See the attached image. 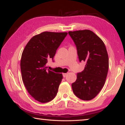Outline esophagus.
Segmentation results:
<instances>
[{
  "label": "esophagus",
  "instance_id": "1",
  "mask_svg": "<svg viewBox=\"0 0 125 125\" xmlns=\"http://www.w3.org/2000/svg\"><path fill=\"white\" fill-rule=\"evenodd\" d=\"M67 75V73H63V77H66Z\"/></svg>",
  "mask_w": 125,
  "mask_h": 125
}]
</instances>
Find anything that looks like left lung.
<instances>
[{
    "mask_svg": "<svg viewBox=\"0 0 125 125\" xmlns=\"http://www.w3.org/2000/svg\"><path fill=\"white\" fill-rule=\"evenodd\" d=\"M74 42L80 62H85V68L77 74L72 84L76 96L83 100L94 99L105 83L109 69V57L104 42L89 30L69 31Z\"/></svg>",
    "mask_w": 125,
    "mask_h": 125,
    "instance_id": "obj_1",
    "label": "left lung"
}]
</instances>
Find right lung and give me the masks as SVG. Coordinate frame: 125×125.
I'll list each match as a JSON object with an SVG mask.
<instances>
[{"mask_svg":"<svg viewBox=\"0 0 125 125\" xmlns=\"http://www.w3.org/2000/svg\"><path fill=\"white\" fill-rule=\"evenodd\" d=\"M67 32L45 31L33 36L23 50L20 61L22 79L27 92L42 103L53 100L58 92L62 74L46 69Z\"/></svg>","mask_w":125,"mask_h":125,"instance_id":"add662e5","label":"right lung"}]
</instances>
